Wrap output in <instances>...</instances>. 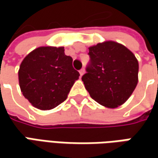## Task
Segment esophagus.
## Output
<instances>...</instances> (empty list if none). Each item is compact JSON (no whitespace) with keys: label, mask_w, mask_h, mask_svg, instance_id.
Returning <instances> with one entry per match:
<instances>
[{"label":"esophagus","mask_w":158,"mask_h":158,"mask_svg":"<svg viewBox=\"0 0 158 158\" xmlns=\"http://www.w3.org/2000/svg\"><path fill=\"white\" fill-rule=\"evenodd\" d=\"M84 72H85V70H84V69H82L80 70V71H79V73H80V76H82V75L84 74Z\"/></svg>","instance_id":"1"}]
</instances>
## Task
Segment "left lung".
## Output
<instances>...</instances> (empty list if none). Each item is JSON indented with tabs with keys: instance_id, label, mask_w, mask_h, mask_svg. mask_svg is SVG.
I'll return each instance as SVG.
<instances>
[{
	"instance_id": "left-lung-1",
	"label": "left lung",
	"mask_w": 158,
	"mask_h": 158,
	"mask_svg": "<svg viewBox=\"0 0 158 158\" xmlns=\"http://www.w3.org/2000/svg\"><path fill=\"white\" fill-rule=\"evenodd\" d=\"M90 61L82 81L89 96L107 108L129 98L138 82L139 64L129 49L114 41L89 47Z\"/></svg>"
}]
</instances>
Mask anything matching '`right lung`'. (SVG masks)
<instances>
[{"label": "right lung", "instance_id": "add662e5", "mask_svg": "<svg viewBox=\"0 0 158 158\" xmlns=\"http://www.w3.org/2000/svg\"><path fill=\"white\" fill-rule=\"evenodd\" d=\"M64 47L40 46L23 60L18 80L23 95L40 110H51L68 98L70 89L79 78L73 59Z\"/></svg>", "mask_w": 158, "mask_h": 158}]
</instances>
